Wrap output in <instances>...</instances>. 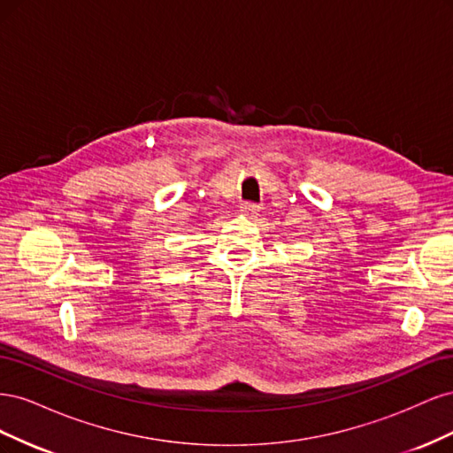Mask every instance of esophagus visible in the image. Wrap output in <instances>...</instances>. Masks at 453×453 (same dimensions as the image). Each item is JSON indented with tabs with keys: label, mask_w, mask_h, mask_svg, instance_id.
I'll return each mask as SVG.
<instances>
[{
	"label": "esophagus",
	"mask_w": 453,
	"mask_h": 453,
	"mask_svg": "<svg viewBox=\"0 0 453 453\" xmlns=\"http://www.w3.org/2000/svg\"><path fill=\"white\" fill-rule=\"evenodd\" d=\"M240 211L242 215H245L248 219H255L258 215V205L251 203V202H245L240 205Z\"/></svg>",
	"instance_id": "34e87169"
}]
</instances>
